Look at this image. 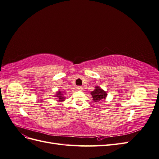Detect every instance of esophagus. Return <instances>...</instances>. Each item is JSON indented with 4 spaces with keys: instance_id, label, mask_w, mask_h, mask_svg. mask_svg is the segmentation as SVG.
I'll return each instance as SVG.
<instances>
[{
    "instance_id": "1",
    "label": "esophagus",
    "mask_w": 159,
    "mask_h": 159,
    "mask_svg": "<svg viewBox=\"0 0 159 159\" xmlns=\"http://www.w3.org/2000/svg\"><path fill=\"white\" fill-rule=\"evenodd\" d=\"M77 89H78L80 91H81V90L83 89V88L81 87V86H78V87H77Z\"/></svg>"
}]
</instances>
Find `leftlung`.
Masks as SVG:
<instances>
[{
    "label": "left lung",
    "instance_id": "1",
    "mask_svg": "<svg viewBox=\"0 0 159 159\" xmlns=\"http://www.w3.org/2000/svg\"><path fill=\"white\" fill-rule=\"evenodd\" d=\"M91 95L92 96L93 100L95 102L99 103L103 99H105L107 98V94L105 91L99 88V86H95V89L92 91H91Z\"/></svg>",
    "mask_w": 159,
    "mask_h": 159
}]
</instances>
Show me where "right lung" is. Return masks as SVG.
<instances>
[{
	"label": "right lung",
	"mask_w": 159,
	"mask_h": 159,
	"mask_svg": "<svg viewBox=\"0 0 159 159\" xmlns=\"http://www.w3.org/2000/svg\"><path fill=\"white\" fill-rule=\"evenodd\" d=\"M64 93H66L63 92V91H60V90L58 91H57V92L56 93V95H54L55 98H56V99H57V101H58V102H60L65 101L66 97L64 95Z\"/></svg>",
	"instance_id": "1"
}]
</instances>
